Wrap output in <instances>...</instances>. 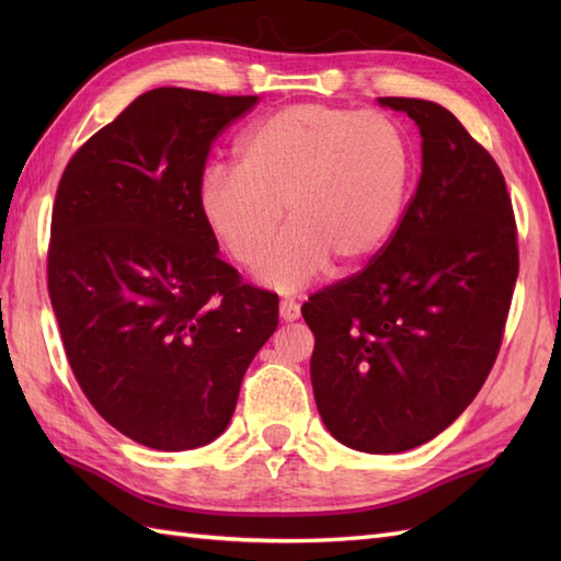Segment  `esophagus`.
<instances>
[{"instance_id": "obj_1", "label": "esophagus", "mask_w": 561, "mask_h": 561, "mask_svg": "<svg viewBox=\"0 0 561 561\" xmlns=\"http://www.w3.org/2000/svg\"><path fill=\"white\" fill-rule=\"evenodd\" d=\"M279 316H282L284 323H291V320H296V318L301 316V308H299V304H296V301L284 299L279 304Z\"/></svg>"}]
</instances>
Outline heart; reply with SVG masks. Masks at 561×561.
Masks as SVG:
<instances>
[{
  "label": "heart",
  "instance_id": "1",
  "mask_svg": "<svg viewBox=\"0 0 561 561\" xmlns=\"http://www.w3.org/2000/svg\"><path fill=\"white\" fill-rule=\"evenodd\" d=\"M412 181L404 129L383 113L296 103L248 129L236 169H211L197 205L207 229L241 265H253L288 207L293 229L260 259L270 289L299 291L316 274H350L398 233Z\"/></svg>",
  "mask_w": 561,
  "mask_h": 561
}]
</instances>
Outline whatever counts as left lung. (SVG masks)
Wrapping results in <instances>:
<instances>
[{
	"label": "left lung",
	"mask_w": 561,
	"mask_h": 561,
	"mask_svg": "<svg viewBox=\"0 0 561 561\" xmlns=\"http://www.w3.org/2000/svg\"><path fill=\"white\" fill-rule=\"evenodd\" d=\"M422 135V178L388 248L308 296L311 383L340 444L422 446L458 420L502 347L518 277L516 219L496 161L444 105L378 99Z\"/></svg>",
	"instance_id": "1"
}]
</instances>
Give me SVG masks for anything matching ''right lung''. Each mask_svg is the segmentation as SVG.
<instances>
[{
    "instance_id": "1",
    "label": "right lung",
    "mask_w": 561,
    "mask_h": 561,
    "mask_svg": "<svg viewBox=\"0 0 561 561\" xmlns=\"http://www.w3.org/2000/svg\"><path fill=\"white\" fill-rule=\"evenodd\" d=\"M255 103L141 93L57 187L47 291L65 354L96 412L141 446L190 450L224 434L279 323L277 294L217 255L197 205L211 141Z\"/></svg>"
}]
</instances>
